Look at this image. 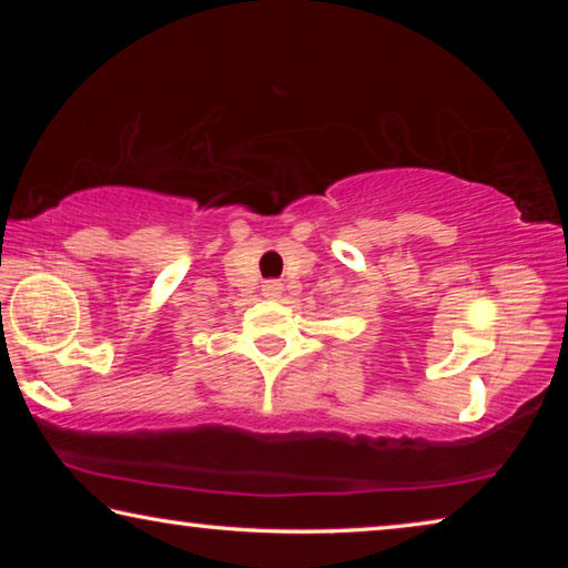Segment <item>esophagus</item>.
<instances>
[{"mask_svg": "<svg viewBox=\"0 0 568 568\" xmlns=\"http://www.w3.org/2000/svg\"><path fill=\"white\" fill-rule=\"evenodd\" d=\"M263 293L267 295V297H277L283 293V283L281 281H267L265 285H263Z\"/></svg>", "mask_w": 568, "mask_h": 568, "instance_id": "esophagus-1", "label": "esophagus"}]
</instances>
